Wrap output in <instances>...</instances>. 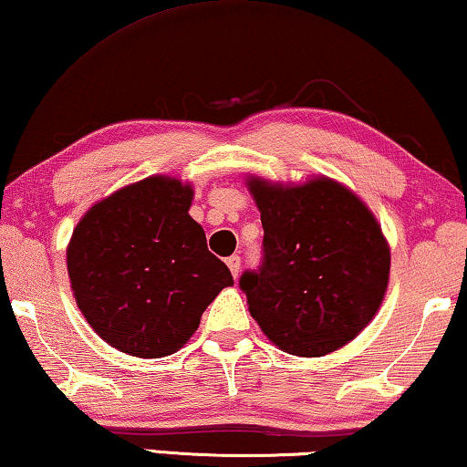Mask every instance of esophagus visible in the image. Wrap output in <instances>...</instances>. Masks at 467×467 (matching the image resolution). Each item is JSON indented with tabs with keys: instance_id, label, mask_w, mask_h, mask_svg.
Instances as JSON below:
<instances>
[{
	"instance_id": "esophagus-1",
	"label": "esophagus",
	"mask_w": 467,
	"mask_h": 467,
	"mask_svg": "<svg viewBox=\"0 0 467 467\" xmlns=\"http://www.w3.org/2000/svg\"><path fill=\"white\" fill-rule=\"evenodd\" d=\"M226 264H228V268H231L233 276H234V278L239 276V270H241V257H239V255H231V257H226Z\"/></svg>"
}]
</instances>
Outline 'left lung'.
<instances>
[{
	"mask_svg": "<svg viewBox=\"0 0 467 467\" xmlns=\"http://www.w3.org/2000/svg\"><path fill=\"white\" fill-rule=\"evenodd\" d=\"M264 226L262 266L241 275L249 312L270 342L325 357L379 310L389 247L371 210L331 178L276 184L247 178Z\"/></svg>",
	"mask_w": 467,
	"mask_h": 467,
	"instance_id": "left-lung-1",
	"label": "left lung"
}]
</instances>
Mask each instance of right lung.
Here are the masks:
<instances>
[{"instance_id":"1","label":"right lung","mask_w":467,"mask_h":467,"mask_svg":"<svg viewBox=\"0 0 467 467\" xmlns=\"http://www.w3.org/2000/svg\"><path fill=\"white\" fill-rule=\"evenodd\" d=\"M192 186L150 176L92 205L75 226L67 270L81 315L138 358L178 352L207 306L233 285L191 215Z\"/></svg>"}]
</instances>
